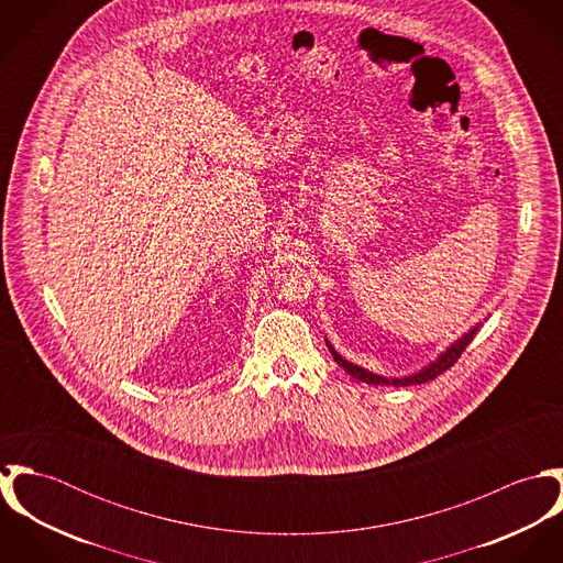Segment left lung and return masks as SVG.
<instances>
[{"instance_id": "left-lung-1", "label": "left lung", "mask_w": 563, "mask_h": 563, "mask_svg": "<svg viewBox=\"0 0 563 563\" xmlns=\"http://www.w3.org/2000/svg\"><path fill=\"white\" fill-rule=\"evenodd\" d=\"M475 331H477V327H475L471 333H466L462 340H457L444 355H440V360H435V362H433L431 366H427L422 373L411 375V377H405V379H386V377L373 375V373H368V371H364V368H360V366H353V364L346 362L344 357H340L331 346H329V351H331L333 360H335L353 379H357V382L375 384V386H409V384H424V382H431V379H435L438 375H442L444 371H449V368L460 360V355L466 351V346L471 344Z\"/></svg>"}]
</instances>
